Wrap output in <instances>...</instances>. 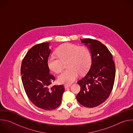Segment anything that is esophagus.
Listing matches in <instances>:
<instances>
[{
    "label": "esophagus",
    "mask_w": 133,
    "mask_h": 133,
    "mask_svg": "<svg viewBox=\"0 0 133 133\" xmlns=\"http://www.w3.org/2000/svg\"><path fill=\"white\" fill-rule=\"evenodd\" d=\"M70 85H71V84H65L64 87H65V89H66V88H69V87H70Z\"/></svg>",
    "instance_id": "1"
}]
</instances>
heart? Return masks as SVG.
<instances>
[{"label":"heart","mask_w":133,"mask_h":133,"mask_svg":"<svg viewBox=\"0 0 133 133\" xmlns=\"http://www.w3.org/2000/svg\"><path fill=\"white\" fill-rule=\"evenodd\" d=\"M56 54L50 55L47 61L49 68L56 73L61 72L64 68V63L68 67L58 77L61 83L69 84L78 77L79 73L83 74L89 68L91 64V55L90 51L85 46L65 43L59 46Z\"/></svg>","instance_id":"1"}]
</instances>
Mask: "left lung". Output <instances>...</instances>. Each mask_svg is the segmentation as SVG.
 Wrapping results in <instances>:
<instances>
[{
    "label": "left lung",
    "mask_w": 133,
    "mask_h": 133,
    "mask_svg": "<svg viewBox=\"0 0 133 133\" xmlns=\"http://www.w3.org/2000/svg\"><path fill=\"white\" fill-rule=\"evenodd\" d=\"M81 41L89 46L92 60L89 71L77 81L80 91L76 98L82 105L94 108L103 103L110 95L115 80V67L112 54L101 42L91 38Z\"/></svg>",
    "instance_id": "left-lung-1"
}]
</instances>
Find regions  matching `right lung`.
Here are the masks:
<instances>
[{
	"label": "right lung",
	"instance_id": "obj_1",
	"mask_svg": "<svg viewBox=\"0 0 133 133\" xmlns=\"http://www.w3.org/2000/svg\"><path fill=\"white\" fill-rule=\"evenodd\" d=\"M49 42L36 44L23 58L21 67L22 81L31 102L41 109L49 111L58 107L65 90L64 85H50L55 79L50 73L47 61L51 53Z\"/></svg>",
	"mask_w": 133,
	"mask_h": 133
}]
</instances>
